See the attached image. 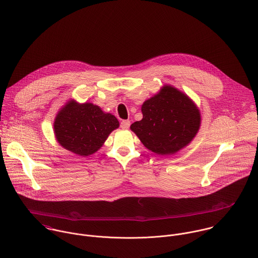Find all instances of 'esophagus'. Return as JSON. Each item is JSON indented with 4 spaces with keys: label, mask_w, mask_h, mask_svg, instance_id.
<instances>
[{
    "label": "esophagus",
    "mask_w": 258,
    "mask_h": 258,
    "mask_svg": "<svg viewBox=\"0 0 258 258\" xmlns=\"http://www.w3.org/2000/svg\"><path fill=\"white\" fill-rule=\"evenodd\" d=\"M130 125H131V121L130 120H122L120 122V127L122 130H127L130 127Z\"/></svg>",
    "instance_id": "esophagus-1"
}]
</instances>
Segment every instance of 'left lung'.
Instances as JSON below:
<instances>
[{
    "label": "left lung",
    "instance_id": "obj_1",
    "mask_svg": "<svg viewBox=\"0 0 258 258\" xmlns=\"http://www.w3.org/2000/svg\"><path fill=\"white\" fill-rule=\"evenodd\" d=\"M143 119L131 125L143 145L162 155H173L188 146L201 124L200 110L182 91L164 85L142 105Z\"/></svg>",
    "mask_w": 258,
    "mask_h": 258
}]
</instances>
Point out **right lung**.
Returning <instances> with one entry per match:
<instances>
[{"label": "right lung", "mask_w": 258, "mask_h": 258, "mask_svg": "<svg viewBox=\"0 0 258 258\" xmlns=\"http://www.w3.org/2000/svg\"><path fill=\"white\" fill-rule=\"evenodd\" d=\"M119 126L117 118L90 102L69 100L57 113L54 133L67 151L86 157L97 152L109 134Z\"/></svg>", "instance_id": "1"}]
</instances>
